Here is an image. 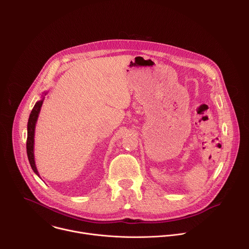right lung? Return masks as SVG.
Returning a JSON list of instances; mask_svg holds the SVG:
<instances>
[{"mask_svg":"<svg viewBox=\"0 0 249 249\" xmlns=\"http://www.w3.org/2000/svg\"><path fill=\"white\" fill-rule=\"evenodd\" d=\"M44 94H46V92H44ZM43 100H44V96L42 97V99H40L39 101L35 103L33 109L30 112L28 122H27V140H26L27 158L32 170L38 176H39V172L36 168V165H35V160H34V134H35V125H36V122H37Z\"/></svg>","mask_w":249,"mask_h":249,"instance_id":"1","label":"right lung"}]
</instances>
